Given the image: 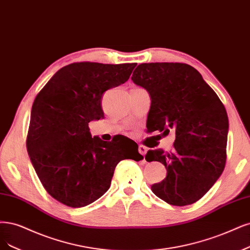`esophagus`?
I'll return each instance as SVG.
<instances>
[{"instance_id":"1","label":"esophagus","mask_w":250,"mask_h":250,"mask_svg":"<svg viewBox=\"0 0 250 250\" xmlns=\"http://www.w3.org/2000/svg\"><path fill=\"white\" fill-rule=\"evenodd\" d=\"M139 152L143 155V156H145L146 153H147V148L145 147V146H139Z\"/></svg>"}]
</instances>
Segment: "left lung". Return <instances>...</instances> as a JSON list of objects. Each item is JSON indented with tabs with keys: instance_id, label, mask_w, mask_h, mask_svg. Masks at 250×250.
<instances>
[{
	"instance_id": "8db88e82",
	"label": "left lung",
	"mask_w": 250,
	"mask_h": 250,
	"mask_svg": "<svg viewBox=\"0 0 250 250\" xmlns=\"http://www.w3.org/2000/svg\"><path fill=\"white\" fill-rule=\"evenodd\" d=\"M131 80L150 94L151 131L176 134L173 151L146 154L148 162L159 161L167 170L165 180L151 186L152 191L179 207L197 202L225 169L229 131L225 105L188 64L143 63Z\"/></svg>"
}]
</instances>
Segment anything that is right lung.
<instances>
[{
  "label": "right lung",
  "instance_id": "obj_1",
  "mask_svg": "<svg viewBox=\"0 0 250 250\" xmlns=\"http://www.w3.org/2000/svg\"><path fill=\"white\" fill-rule=\"evenodd\" d=\"M135 66L72 63L37 94L27 149L43 187L61 204L71 208L92 204L107 191L120 161L143 159L139 149L128 154L118 142L92 137L89 128L92 120L103 118L102 94L128 81Z\"/></svg>",
  "mask_w": 250,
  "mask_h": 250
}]
</instances>
